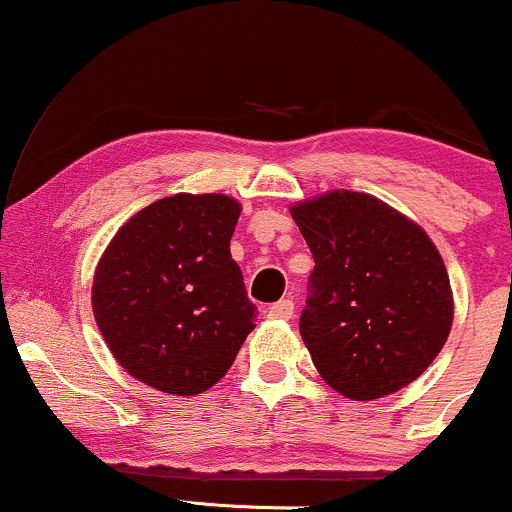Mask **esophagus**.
Segmentation results:
<instances>
[{"label": "esophagus", "mask_w": 512, "mask_h": 512, "mask_svg": "<svg viewBox=\"0 0 512 512\" xmlns=\"http://www.w3.org/2000/svg\"><path fill=\"white\" fill-rule=\"evenodd\" d=\"M269 317H276V320H289V317H293V301L291 298H281L279 303L269 305Z\"/></svg>", "instance_id": "obj_1"}]
</instances>
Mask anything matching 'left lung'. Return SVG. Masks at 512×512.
I'll return each instance as SVG.
<instances>
[{
    "label": "left lung",
    "mask_w": 512,
    "mask_h": 512,
    "mask_svg": "<svg viewBox=\"0 0 512 512\" xmlns=\"http://www.w3.org/2000/svg\"><path fill=\"white\" fill-rule=\"evenodd\" d=\"M313 252L301 337L317 373L366 402L414 383L452 327L443 257L421 226L366 192L291 207Z\"/></svg>",
    "instance_id": "left-lung-1"
}]
</instances>
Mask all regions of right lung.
I'll return each mask as SVG.
<instances>
[{"instance_id":"right-lung-1","label":"right lung","mask_w":512,"mask_h":512,"mask_svg":"<svg viewBox=\"0 0 512 512\" xmlns=\"http://www.w3.org/2000/svg\"><path fill=\"white\" fill-rule=\"evenodd\" d=\"M240 204L163 197L129 219L93 276V315L122 368L168 395H199L233 366L255 303L231 257Z\"/></svg>"}]
</instances>
